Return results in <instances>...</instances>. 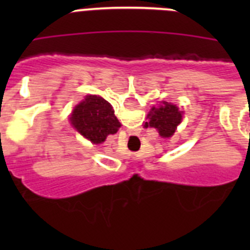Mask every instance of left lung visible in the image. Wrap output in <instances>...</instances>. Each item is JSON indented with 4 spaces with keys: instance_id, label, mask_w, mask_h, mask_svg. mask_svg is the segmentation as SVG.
<instances>
[{
    "instance_id": "1",
    "label": "left lung",
    "mask_w": 250,
    "mask_h": 250,
    "mask_svg": "<svg viewBox=\"0 0 250 250\" xmlns=\"http://www.w3.org/2000/svg\"><path fill=\"white\" fill-rule=\"evenodd\" d=\"M147 119H149V123L145 124V126L158 130L161 138H170L174 135L179 124L182 123L183 111H180L176 105L163 101L158 107L154 106L150 110Z\"/></svg>"
}]
</instances>
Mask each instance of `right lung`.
Here are the masks:
<instances>
[{"label":"right lung","instance_id":"obj_1","mask_svg":"<svg viewBox=\"0 0 250 250\" xmlns=\"http://www.w3.org/2000/svg\"><path fill=\"white\" fill-rule=\"evenodd\" d=\"M70 121L72 126L92 144L104 143L107 135L116 134L121 126L112 106L98 95H87L75 106Z\"/></svg>","mask_w":250,"mask_h":250}]
</instances>
